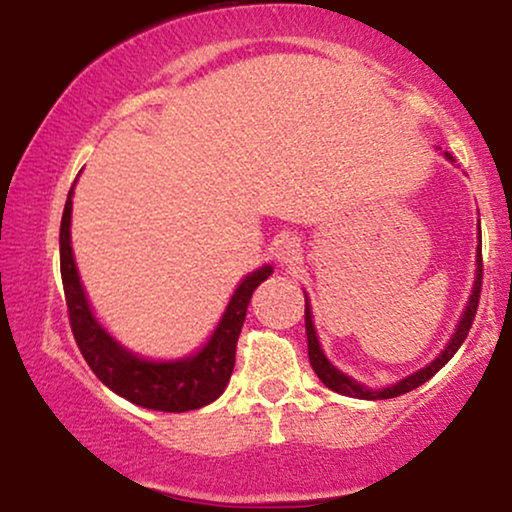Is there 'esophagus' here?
Masks as SVG:
<instances>
[{
    "label": "esophagus",
    "mask_w": 512,
    "mask_h": 512,
    "mask_svg": "<svg viewBox=\"0 0 512 512\" xmlns=\"http://www.w3.org/2000/svg\"><path fill=\"white\" fill-rule=\"evenodd\" d=\"M275 256L282 265H296L300 261V240L286 235L275 244Z\"/></svg>",
    "instance_id": "1"
}]
</instances>
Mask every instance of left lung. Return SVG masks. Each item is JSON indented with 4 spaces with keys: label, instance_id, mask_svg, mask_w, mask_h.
I'll list each match as a JSON object with an SVG mask.
<instances>
[{
    "label": "left lung",
    "instance_id": "1",
    "mask_svg": "<svg viewBox=\"0 0 512 512\" xmlns=\"http://www.w3.org/2000/svg\"><path fill=\"white\" fill-rule=\"evenodd\" d=\"M447 158L452 160L450 153H445ZM480 291H482V247H478V277H475V286H473V296L468 300V307L464 312V317L459 321V328L457 333L452 335L450 345L445 347V352L438 356L436 361L429 363V366L417 370L415 375L405 377V380L391 384L387 389H380V391H373V389H366L363 384L349 380L345 373H340L338 368L331 366V361L326 359L324 352H321L319 347V340H317V333H314V324H312V312H310V305L305 303V331H307V352H310V363H312V370L317 373V377L321 382L326 384L328 389L338 391L342 396H352V398H366V401H384V398H396V396H403L408 394V391L422 387L426 380H431L433 375L438 373L440 368L445 366L447 361L452 359L454 352L461 347V342L468 338V331H471L473 326V319H475V312H478V303H480Z\"/></svg>",
    "mask_w": 512,
    "mask_h": 512
}]
</instances>
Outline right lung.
Returning a JSON list of instances; mask_svg holds the SVG:
<instances>
[{"label": "right lung", "mask_w": 512, "mask_h": 512, "mask_svg": "<svg viewBox=\"0 0 512 512\" xmlns=\"http://www.w3.org/2000/svg\"><path fill=\"white\" fill-rule=\"evenodd\" d=\"M69 226H72V191L67 195L60 223V272L69 326L90 370L118 396L149 410L186 412L216 401L233 375L237 338L247 319L251 296L258 284L268 279L272 272L270 265L251 272L237 286L219 328L198 354L172 363H153L125 352L95 321L74 265Z\"/></svg>", "instance_id": "right-lung-1"}]
</instances>
